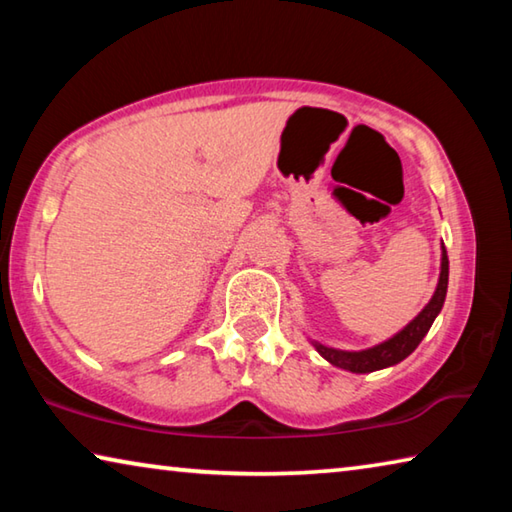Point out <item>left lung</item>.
<instances>
[{
  "instance_id": "1",
  "label": "left lung",
  "mask_w": 512,
  "mask_h": 512,
  "mask_svg": "<svg viewBox=\"0 0 512 512\" xmlns=\"http://www.w3.org/2000/svg\"><path fill=\"white\" fill-rule=\"evenodd\" d=\"M447 280H449V259H447V250L443 246V257H440V277H438V287L433 291L431 300L427 302L418 316H415L409 325L400 329L391 339L372 345L368 350H359V352H348V350H336V348H327V345L311 341L318 354L323 359H327L332 366L350 370V372H375L381 368L395 366V363L404 361L409 354L418 348L420 341L427 336L429 327L433 325V320L440 314V309L445 305V296H447Z\"/></svg>"
}]
</instances>
